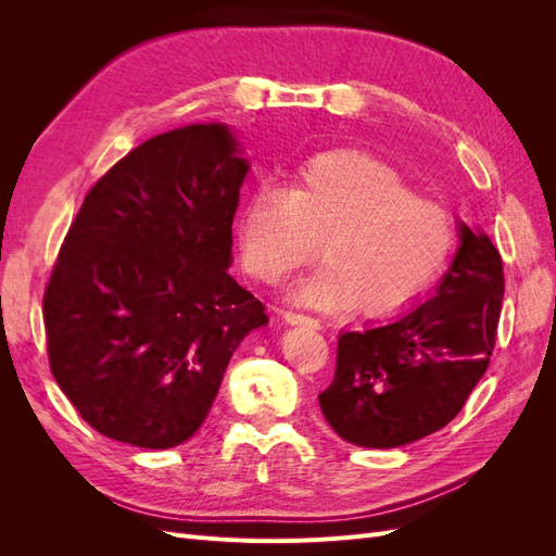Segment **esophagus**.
I'll list each match as a JSON object with an SVG mask.
<instances>
[{
  "mask_svg": "<svg viewBox=\"0 0 556 556\" xmlns=\"http://www.w3.org/2000/svg\"><path fill=\"white\" fill-rule=\"evenodd\" d=\"M282 315H285V319H288L290 325H306V327H313V329L319 327V319H317V317H311V315H304V313L285 311Z\"/></svg>",
  "mask_w": 556,
  "mask_h": 556,
  "instance_id": "34e87169",
  "label": "esophagus"
}]
</instances>
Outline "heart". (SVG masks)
I'll list each match as a JSON object with an SVG mask.
<instances>
[{
  "mask_svg": "<svg viewBox=\"0 0 556 556\" xmlns=\"http://www.w3.org/2000/svg\"><path fill=\"white\" fill-rule=\"evenodd\" d=\"M323 239L327 262L299 280L304 304H355L384 315L422 292L457 245V217L413 192L394 166L364 153L319 155L294 185L264 180L252 190L239 225L248 274L276 280L313 260Z\"/></svg>",
  "mask_w": 556,
  "mask_h": 556,
  "instance_id": "b5f03b06",
  "label": "heart"
}]
</instances>
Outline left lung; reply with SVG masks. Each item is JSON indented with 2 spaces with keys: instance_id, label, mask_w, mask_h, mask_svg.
I'll list each match as a JSON object with an SVG mask.
<instances>
[{
  "instance_id": "1",
  "label": "left lung",
  "mask_w": 556,
  "mask_h": 556,
  "mask_svg": "<svg viewBox=\"0 0 556 556\" xmlns=\"http://www.w3.org/2000/svg\"><path fill=\"white\" fill-rule=\"evenodd\" d=\"M503 262L462 225L441 288L382 327L343 331L336 374L319 394L331 429L359 447H399L443 429L484 376L496 343Z\"/></svg>"
}]
</instances>
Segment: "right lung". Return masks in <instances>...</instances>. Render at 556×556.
Instances as JSON below:
<instances>
[{
  "label": "right lung",
  "instance_id": "1",
  "mask_svg": "<svg viewBox=\"0 0 556 556\" xmlns=\"http://www.w3.org/2000/svg\"><path fill=\"white\" fill-rule=\"evenodd\" d=\"M248 162L225 125L143 141L99 178L43 292L48 362L86 422L166 450L204 422L233 350L268 323L227 274Z\"/></svg>",
  "mask_w": 556,
  "mask_h": 556
}]
</instances>
